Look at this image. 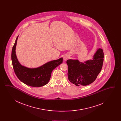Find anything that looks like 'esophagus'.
Instances as JSON below:
<instances>
[{
    "label": "esophagus",
    "mask_w": 121,
    "mask_h": 121,
    "mask_svg": "<svg viewBox=\"0 0 121 121\" xmlns=\"http://www.w3.org/2000/svg\"><path fill=\"white\" fill-rule=\"evenodd\" d=\"M69 58V56H68V55H65L64 56V57H63V60H64V61H66L67 59H68V58Z\"/></svg>",
    "instance_id": "obj_1"
}]
</instances>
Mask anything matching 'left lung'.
I'll list each match as a JSON object with an SVG mask.
<instances>
[{
    "label": "left lung",
    "mask_w": 121,
    "mask_h": 121,
    "mask_svg": "<svg viewBox=\"0 0 121 121\" xmlns=\"http://www.w3.org/2000/svg\"><path fill=\"white\" fill-rule=\"evenodd\" d=\"M103 50L99 48L92 59L83 63L78 59H68V78L70 82L77 86L88 85L96 80L100 73L104 62Z\"/></svg>",
    "instance_id": "8db88e82"
}]
</instances>
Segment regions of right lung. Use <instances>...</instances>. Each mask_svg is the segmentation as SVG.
I'll use <instances>...</instances> for the list:
<instances>
[{"label": "right lung", "instance_id": "add662e5", "mask_svg": "<svg viewBox=\"0 0 121 121\" xmlns=\"http://www.w3.org/2000/svg\"><path fill=\"white\" fill-rule=\"evenodd\" d=\"M18 36L12 50L11 59L13 68L17 78L29 86L40 87L46 85L50 79L52 70L63 63V58L54 60L38 68H29L22 65L16 54V47Z\"/></svg>", "mask_w": 121, "mask_h": 121}]
</instances>
